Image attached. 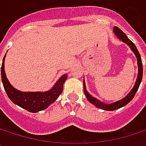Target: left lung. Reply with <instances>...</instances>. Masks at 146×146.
Masks as SVG:
<instances>
[{
    "label": "left lung",
    "mask_w": 146,
    "mask_h": 146,
    "mask_svg": "<svg viewBox=\"0 0 146 146\" xmlns=\"http://www.w3.org/2000/svg\"><path fill=\"white\" fill-rule=\"evenodd\" d=\"M114 30V33L116 35V36L121 40L123 42H124L125 44H127L130 48L131 50L133 51V53L135 54L136 57H137V61H138V67H139V74H138V78H137V80L135 82V84L133 88L131 91L129 92V94L124 97L123 99L118 101L117 102H114V103H111V104H105L103 102L98 101L96 98L93 97L92 96H90L87 90H86V88H85V84H84V93L86 96V98L88 99V101L92 103L93 105H95L96 107L98 108H101L102 110H105V111H114V110H117V109H119L124 106H126L129 102H130L133 100V98L134 97L139 87V84L141 83V80H142V77H143V65H142V61H141V56H140V54L139 52V50H137L135 44L132 42L131 40L127 37V35L117 27H114L113 29Z\"/></svg>",
    "instance_id": "obj_1"
}]
</instances>
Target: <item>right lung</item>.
<instances>
[{"label":"right lung","mask_w":146,"mask_h":146,"mask_svg":"<svg viewBox=\"0 0 146 146\" xmlns=\"http://www.w3.org/2000/svg\"><path fill=\"white\" fill-rule=\"evenodd\" d=\"M6 56V55H5ZM1 65V80L7 96L14 104L30 112H37L43 111L49 105L55 102L62 94L63 84L67 79V74L62 75L56 83L54 87L46 92H21L14 89L7 80L4 69V60Z\"/></svg>","instance_id":"1"}]
</instances>
